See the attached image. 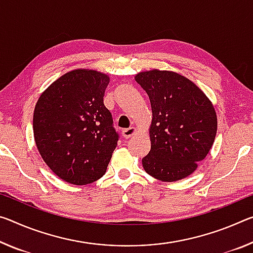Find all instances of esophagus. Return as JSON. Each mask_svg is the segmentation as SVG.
I'll return each instance as SVG.
<instances>
[{
	"mask_svg": "<svg viewBox=\"0 0 253 253\" xmlns=\"http://www.w3.org/2000/svg\"><path fill=\"white\" fill-rule=\"evenodd\" d=\"M136 133H137V130H136L135 127H129L123 130V136L125 138H129L131 136H134Z\"/></svg>",
	"mask_w": 253,
	"mask_h": 253,
	"instance_id": "1",
	"label": "esophagus"
}]
</instances>
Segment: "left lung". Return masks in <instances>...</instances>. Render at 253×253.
I'll list each match as a JSON object with an SVG mask.
<instances>
[{
  "instance_id": "left-lung-1",
  "label": "left lung",
  "mask_w": 253,
  "mask_h": 253,
  "mask_svg": "<svg viewBox=\"0 0 253 253\" xmlns=\"http://www.w3.org/2000/svg\"><path fill=\"white\" fill-rule=\"evenodd\" d=\"M151 101V150L144 170L164 182L187 178L206 158L217 131V116L207 95L189 79L172 71L135 75Z\"/></svg>"
}]
</instances>
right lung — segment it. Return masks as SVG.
Returning a JSON list of instances; mask_svg holds the SVG:
<instances>
[{
	"instance_id": "add662e5",
	"label": "right lung",
	"mask_w": 253,
	"mask_h": 253,
	"mask_svg": "<svg viewBox=\"0 0 253 253\" xmlns=\"http://www.w3.org/2000/svg\"><path fill=\"white\" fill-rule=\"evenodd\" d=\"M109 75L76 69L40 94L34 111V137L49 169L65 182L92 183L105 174L118 134L103 105Z\"/></svg>"
}]
</instances>
